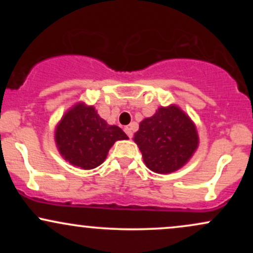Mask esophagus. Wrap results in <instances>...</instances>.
I'll return each instance as SVG.
<instances>
[{
	"label": "esophagus",
	"mask_w": 253,
	"mask_h": 253,
	"mask_svg": "<svg viewBox=\"0 0 253 253\" xmlns=\"http://www.w3.org/2000/svg\"><path fill=\"white\" fill-rule=\"evenodd\" d=\"M124 130H125V133H126V134L129 136V138H132V136H133V129H132V127H130V126H126V127H125V128H124Z\"/></svg>",
	"instance_id": "1"
}]
</instances>
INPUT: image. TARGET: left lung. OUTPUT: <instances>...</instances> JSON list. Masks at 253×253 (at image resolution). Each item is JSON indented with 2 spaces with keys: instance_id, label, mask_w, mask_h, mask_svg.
<instances>
[{
  "instance_id": "obj_1",
  "label": "left lung",
  "mask_w": 253,
  "mask_h": 253,
  "mask_svg": "<svg viewBox=\"0 0 253 253\" xmlns=\"http://www.w3.org/2000/svg\"><path fill=\"white\" fill-rule=\"evenodd\" d=\"M134 141L146 167L157 173H170L187 163L195 152L199 136L194 124L178 107L158 109L139 125Z\"/></svg>"
}]
</instances>
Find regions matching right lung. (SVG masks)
Listing matches in <instances>:
<instances>
[{"instance_id":"obj_1","label":"right lung","mask_w":253,"mask_h":253,"mask_svg":"<svg viewBox=\"0 0 253 253\" xmlns=\"http://www.w3.org/2000/svg\"><path fill=\"white\" fill-rule=\"evenodd\" d=\"M128 139L120 127L110 126L94 107L78 103L64 115L56 129V143L69 163L81 169L102 164L117 140Z\"/></svg>"}]
</instances>
